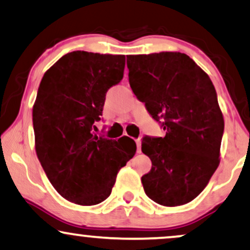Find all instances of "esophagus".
Segmentation results:
<instances>
[{
    "instance_id": "esophagus-1",
    "label": "esophagus",
    "mask_w": 250,
    "mask_h": 250,
    "mask_svg": "<svg viewBox=\"0 0 250 250\" xmlns=\"http://www.w3.org/2000/svg\"><path fill=\"white\" fill-rule=\"evenodd\" d=\"M136 145H137V153H141L142 152V147H141V140H140V138H137V140H136Z\"/></svg>"
}]
</instances>
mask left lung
<instances>
[{"mask_svg":"<svg viewBox=\"0 0 250 250\" xmlns=\"http://www.w3.org/2000/svg\"><path fill=\"white\" fill-rule=\"evenodd\" d=\"M127 65L132 92L166 131L142 140L152 162L145 194L164 207L188 203L219 165L224 119L212 82L183 53L129 55Z\"/></svg>","mask_w":250,"mask_h":250,"instance_id":"obj_1","label":"left lung"}]
</instances>
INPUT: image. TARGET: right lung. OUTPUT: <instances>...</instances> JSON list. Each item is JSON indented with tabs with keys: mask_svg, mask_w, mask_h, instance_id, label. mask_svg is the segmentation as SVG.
Returning <instances> with one entry per match:
<instances>
[{
	"mask_svg": "<svg viewBox=\"0 0 250 250\" xmlns=\"http://www.w3.org/2000/svg\"><path fill=\"white\" fill-rule=\"evenodd\" d=\"M125 56L75 50L43 75L33 106L36 151L62 197L80 205L102 203L118 172L134 157L136 143L123 136L94 135L106 93L123 78Z\"/></svg>",
	"mask_w": 250,
	"mask_h": 250,
	"instance_id": "1",
	"label": "right lung"
}]
</instances>
